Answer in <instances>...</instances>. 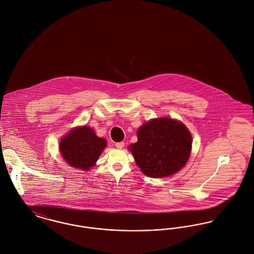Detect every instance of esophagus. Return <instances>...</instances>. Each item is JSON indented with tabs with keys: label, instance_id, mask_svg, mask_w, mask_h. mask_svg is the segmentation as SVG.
Segmentation results:
<instances>
[{
	"label": "esophagus",
	"instance_id": "obj_1",
	"mask_svg": "<svg viewBox=\"0 0 254 254\" xmlns=\"http://www.w3.org/2000/svg\"><path fill=\"white\" fill-rule=\"evenodd\" d=\"M115 145H116V147H117L118 149H123L124 146H125V142H118V143H116Z\"/></svg>",
	"mask_w": 254,
	"mask_h": 254
}]
</instances>
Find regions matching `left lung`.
Here are the masks:
<instances>
[{
	"label": "left lung",
	"mask_w": 254,
	"mask_h": 254,
	"mask_svg": "<svg viewBox=\"0 0 254 254\" xmlns=\"http://www.w3.org/2000/svg\"><path fill=\"white\" fill-rule=\"evenodd\" d=\"M138 140L129 145L141 171L153 178L167 177L182 169L189 160L192 136L179 121L153 119L137 130Z\"/></svg>",
	"instance_id": "8db88e82"
}]
</instances>
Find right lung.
I'll list each match as a JSON object with an SVG mask.
<instances>
[{
  "instance_id": "right-lung-1",
  "label": "right lung",
  "mask_w": 254,
  "mask_h": 254,
  "mask_svg": "<svg viewBox=\"0 0 254 254\" xmlns=\"http://www.w3.org/2000/svg\"><path fill=\"white\" fill-rule=\"evenodd\" d=\"M107 142L87 127H74L59 143V151L72 168L87 171L94 167Z\"/></svg>"
}]
</instances>
